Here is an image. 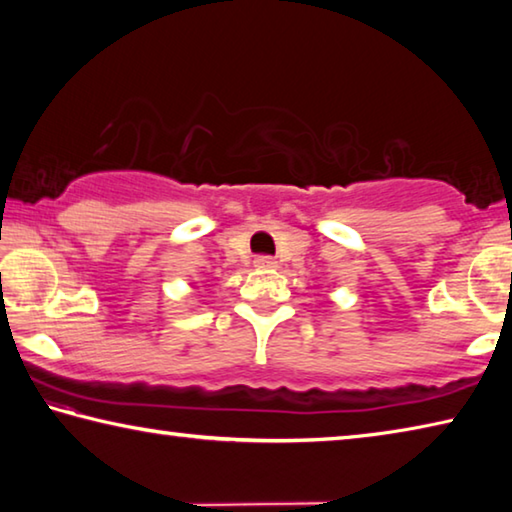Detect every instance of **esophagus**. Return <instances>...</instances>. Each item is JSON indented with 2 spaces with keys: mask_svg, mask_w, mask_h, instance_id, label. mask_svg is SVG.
<instances>
[{
  "mask_svg": "<svg viewBox=\"0 0 512 512\" xmlns=\"http://www.w3.org/2000/svg\"><path fill=\"white\" fill-rule=\"evenodd\" d=\"M255 266H257V268H266V271H271V268H277V262H275V257L259 255V257H255Z\"/></svg>",
  "mask_w": 512,
  "mask_h": 512,
  "instance_id": "34e87169",
  "label": "esophagus"
}]
</instances>
